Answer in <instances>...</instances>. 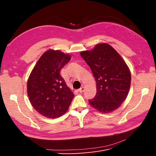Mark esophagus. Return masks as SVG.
<instances>
[{
  "label": "esophagus",
  "mask_w": 156,
  "mask_h": 156,
  "mask_svg": "<svg viewBox=\"0 0 156 156\" xmlns=\"http://www.w3.org/2000/svg\"><path fill=\"white\" fill-rule=\"evenodd\" d=\"M78 91H79L80 93L83 92L84 91V87H82L81 88H80L78 90Z\"/></svg>",
  "instance_id": "esophagus-1"
}]
</instances>
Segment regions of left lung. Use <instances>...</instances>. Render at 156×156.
Wrapping results in <instances>:
<instances>
[{
  "label": "left lung",
  "instance_id": "left-lung-1",
  "mask_svg": "<svg viewBox=\"0 0 156 156\" xmlns=\"http://www.w3.org/2000/svg\"><path fill=\"white\" fill-rule=\"evenodd\" d=\"M90 68L96 82V94L88 102L92 107L108 113L120 107L131 85L130 70L120 54L106 43L80 53Z\"/></svg>",
  "mask_w": 156,
  "mask_h": 156
}]
</instances>
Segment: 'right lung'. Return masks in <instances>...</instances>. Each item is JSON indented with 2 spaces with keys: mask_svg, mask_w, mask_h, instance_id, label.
<instances>
[{
  "mask_svg": "<svg viewBox=\"0 0 156 156\" xmlns=\"http://www.w3.org/2000/svg\"><path fill=\"white\" fill-rule=\"evenodd\" d=\"M71 56L59 50L49 49L37 60L27 81V94L34 109L49 119L66 112L74 97L60 72Z\"/></svg>",
  "mask_w": 156,
  "mask_h": 156,
  "instance_id": "1",
  "label": "right lung"
}]
</instances>
